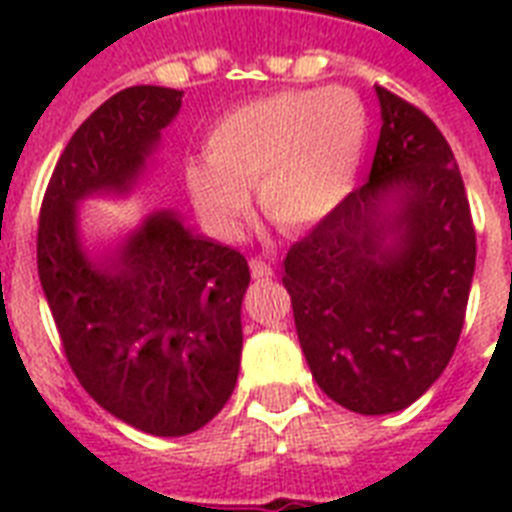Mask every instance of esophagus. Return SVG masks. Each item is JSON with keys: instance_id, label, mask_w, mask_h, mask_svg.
Returning <instances> with one entry per match:
<instances>
[{"instance_id": "34e87169", "label": "esophagus", "mask_w": 512, "mask_h": 512, "mask_svg": "<svg viewBox=\"0 0 512 512\" xmlns=\"http://www.w3.org/2000/svg\"><path fill=\"white\" fill-rule=\"evenodd\" d=\"M249 271H252V279L263 281V279H271L273 276V268L265 260L255 257V260H249Z\"/></svg>"}]
</instances>
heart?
I'll use <instances>...</instances> for the list:
<instances>
[{
    "label": "heart",
    "instance_id": "heart-1",
    "mask_svg": "<svg viewBox=\"0 0 512 512\" xmlns=\"http://www.w3.org/2000/svg\"><path fill=\"white\" fill-rule=\"evenodd\" d=\"M369 116L350 90L279 92L217 119L204 162L188 164L185 191L217 236H231L255 188L263 215L281 231H303L337 209L356 180Z\"/></svg>",
    "mask_w": 512,
    "mask_h": 512
}]
</instances>
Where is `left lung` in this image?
Wrapping results in <instances>:
<instances>
[{
	"mask_svg": "<svg viewBox=\"0 0 512 512\" xmlns=\"http://www.w3.org/2000/svg\"><path fill=\"white\" fill-rule=\"evenodd\" d=\"M372 172L284 257L313 380L358 414L414 404L449 364L476 271L460 167L420 108L385 87Z\"/></svg>",
	"mask_w": 512,
	"mask_h": 512,
	"instance_id": "8db88e82",
	"label": "left lung"
}]
</instances>
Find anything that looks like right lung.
Masks as SVG:
<instances>
[{"label": "right lung", "mask_w": 512, "mask_h": 512, "mask_svg": "<svg viewBox=\"0 0 512 512\" xmlns=\"http://www.w3.org/2000/svg\"><path fill=\"white\" fill-rule=\"evenodd\" d=\"M180 100V90L140 84L92 111L52 170L36 233L39 281L76 380L151 436H188L231 398L249 265L170 209L92 257L76 204L132 191Z\"/></svg>", "instance_id": "right-lung-1"}]
</instances>
